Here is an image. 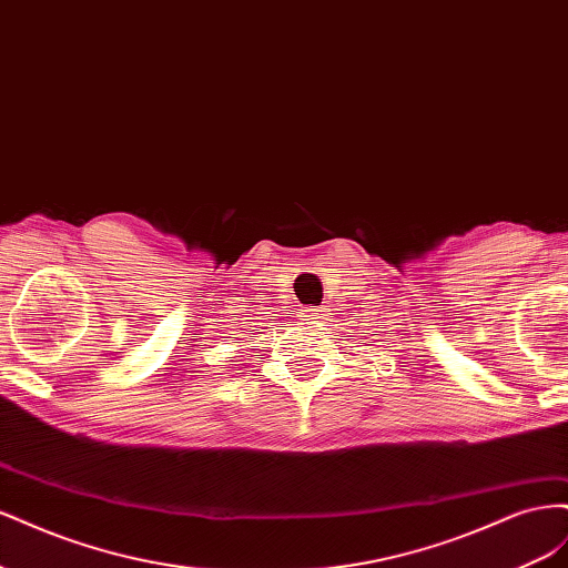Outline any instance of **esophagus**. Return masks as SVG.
I'll use <instances>...</instances> for the list:
<instances>
[{
  "instance_id": "obj_1",
  "label": "esophagus",
  "mask_w": 568,
  "mask_h": 568,
  "mask_svg": "<svg viewBox=\"0 0 568 568\" xmlns=\"http://www.w3.org/2000/svg\"><path fill=\"white\" fill-rule=\"evenodd\" d=\"M322 315H324V311H322V307H317V305H307V307H303V317H305L307 322H320V320H322Z\"/></svg>"
}]
</instances>
